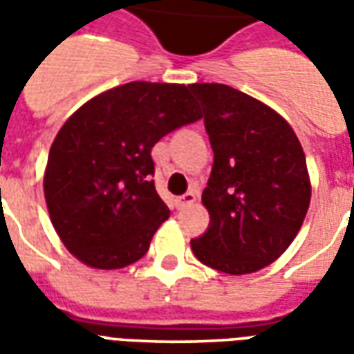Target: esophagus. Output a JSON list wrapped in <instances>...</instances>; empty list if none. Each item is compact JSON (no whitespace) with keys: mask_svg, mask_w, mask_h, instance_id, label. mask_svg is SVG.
Masks as SVG:
<instances>
[{"mask_svg":"<svg viewBox=\"0 0 354 354\" xmlns=\"http://www.w3.org/2000/svg\"><path fill=\"white\" fill-rule=\"evenodd\" d=\"M195 201H197V195H195L193 191H189V193H185L183 197L177 198L175 205H177V209H187V207H191Z\"/></svg>","mask_w":354,"mask_h":354,"instance_id":"34e87169","label":"esophagus"}]
</instances>
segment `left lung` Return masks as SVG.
<instances>
[{
	"mask_svg": "<svg viewBox=\"0 0 354 354\" xmlns=\"http://www.w3.org/2000/svg\"><path fill=\"white\" fill-rule=\"evenodd\" d=\"M203 104L214 151L203 191L211 223L193 254L225 274L278 260L304 225L311 198L306 153L292 126L264 102L226 84L189 86Z\"/></svg>",
	"mask_w": 354,
	"mask_h": 354,
	"instance_id": "8db88e82",
	"label": "left lung"
}]
</instances>
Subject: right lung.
<instances>
[{"label":"right lung","instance_id":"add662e5","mask_svg":"<svg viewBox=\"0 0 354 354\" xmlns=\"http://www.w3.org/2000/svg\"><path fill=\"white\" fill-rule=\"evenodd\" d=\"M201 120L189 86L128 82L82 104L48 151L45 201L66 250L98 270L138 262L169 209L157 195L151 147Z\"/></svg>","mask_w":354,"mask_h":354}]
</instances>
